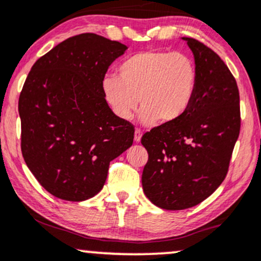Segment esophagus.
Listing matches in <instances>:
<instances>
[{
    "label": "esophagus",
    "mask_w": 261,
    "mask_h": 261,
    "mask_svg": "<svg viewBox=\"0 0 261 261\" xmlns=\"http://www.w3.org/2000/svg\"><path fill=\"white\" fill-rule=\"evenodd\" d=\"M141 137H142V131L140 128H136L135 130V142H140Z\"/></svg>",
    "instance_id": "34e87169"
}]
</instances>
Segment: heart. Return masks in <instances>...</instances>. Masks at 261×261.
I'll list each match as a JSON object with an SVG mask.
<instances>
[{
    "mask_svg": "<svg viewBox=\"0 0 261 261\" xmlns=\"http://www.w3.org/2000/svg\"><path fill=\"white\" fill-rule=\"evenodd\" d=\"M119 76L107 75L102 91L112 112L128 120L139 106L144 124L180 119L194 98L198 70L190 56L180 52L144 51L125 59Z\"/></svg>",
    "mask_w": 261,
    "mask_h": 261,
    "instance_id": "obj_1",
    "label": "heart"
}]
</instances>
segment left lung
<instances>
[{
	"label": "left lung",
	"instance_id": "8db88e82",
	"mask_svg": "<svg viewBox=\"0 0 261 261\" xmlns=\"http://www.w3.org/2000/svg\"><path fill=\"white\" fill-rule=\"evenodd\" d=\"M182 39L198 70L194 98L180 119L153 127L141 139L148 152L143 192L166 210L197 205L220 186L241 130L240 92L230 69L198 40Z\"/></svg>",
	"mask_w": 261,
	"mask_h": 261
}]
</instances>
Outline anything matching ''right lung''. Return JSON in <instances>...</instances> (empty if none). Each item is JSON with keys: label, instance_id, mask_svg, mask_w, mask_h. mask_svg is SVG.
Here are the masks:
<instances>
[{"label": "right lung", "instance_id": "1", "mask_svg": "<svg viewBox=\"0 0 261 261\" xmlns=\"http://www.w3.org/2000/svg\"><path fill=\"white\" fill-rule=\"evenodd\" d=\"M127 47L96 34L69 37L37 59L19 96L21 153L47 192L81 202L103 188L109 163L134 142L102 91L109 65Z\"/></svg>", "mask_w": 261, "mask_h": 261}]
</instances>
